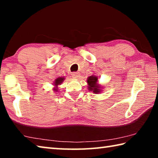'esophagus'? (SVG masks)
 Returning <instances> with one entry per match:
<instances>
[{
	"label": "esophagus",
	"instance_id": "34e87169",
	"mask_svg": "<svg viewBox=\"0 0 158 158\" xmlns=\"http://www.w3.org/2000/svg\"><path fill=\"white\" fill-rule=\"evenodd\" d=\"M72 75H73V77L74 79H78L79 77V73L78 72H74V73L72 74Z\"/></svg>",
	"mask_w": 158,
	"mask_h": 158
}]
</instances>
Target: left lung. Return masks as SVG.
I'll return each mask as SVG.
<instances>
[{
    "label": "left lung",
    "instance_id": "obj_1",
    "mask_svg": "<svg viewBox=\"0 0 158 158\" xmlns=\"http://www.w3.org/2000/svg\"><path fill=\"white\" fill-rule=\"evenodd\" d=\"M88 83H89V90H93V92L98 93L100 92V89H99L98 85H97V81H98V78L97 77L94 76H90L88 78Z\"/></svg>",
    "mask_w": 158,
    "mask_h": 158
}]
</instances>
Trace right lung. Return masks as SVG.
Segmentation results:
<instances>
[{"label": "right lung", "instance_id": "add662e5", "mask_svg": "<svg viewBox=\"0 0 158 158\" xmlns=\"http://www.w3.org/2000/svg\"><path fill=\"white\" fill-rule=\"evenodd\" d=\"M63 78H61V77H59V78H57L56 79V81H55V83H54V85H59V84H60L61 83H62V81H63ZM55 90H57V89H55Z\"/></svg>", "mask_w": 158, "mask_h": 158}]
</instances>
